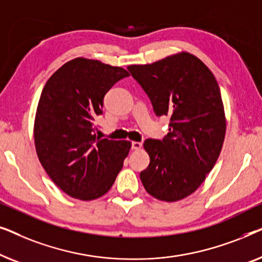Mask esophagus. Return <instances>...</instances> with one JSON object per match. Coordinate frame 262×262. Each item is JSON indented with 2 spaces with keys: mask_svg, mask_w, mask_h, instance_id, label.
<instances>
[{
  "mask_svg": "<svg viewBox=\"0 0 262 262\" xmlns=\"http://www.w3.org/2000/svg\"><path fill=\"white\" fill-rule=\"evenodd\" d=\"M132 149H134V150H139V149H141L142 148V142H132Z\"/></svg>",
  "mask_w": 262,
  "mask_h": 262,
  "instance_id": "obj_1",
  "label": "esophagus"
}]
</instances>
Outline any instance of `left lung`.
Masks as SVG:
<instances>
[{
  "label": "left lung",
  "instance_id": "left-lung-1",
  "mask_svg": "<svg viewBox=\"0 0 262 262\" xmlns=\"http://www.w3.org/2000/svg\"><path fill=\"white\" fill-rule=\"evenodd\" d=\"M127 69L156 116L170 117L166 137L143 145L150 163L141 171L142 184L154 198L178 202L203 184L221 154L227 121L220 87L209 68L188 52Z\"/></svg>",
  "mask_w": 262,
  "mask_h": 262
}]
</instances>
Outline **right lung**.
Masks as SVG:
<instances>
[{"mask_svg":"<svg viewBox=\"0 0 262 262\" xmlns=\"http://www.w3.org/2000/svg\"><path fill=\"white\" fill-rule=\"evenodd\" d=\"M127 76L120 67L78 57L60 67L42 89L35 150L51 180L73 198L87 202L106 194L123 168L131 143L96 137L95 119L106 93Z\"/></svg>","mask_w":262,"mask_h":262,"instance_id":"add662e5","label":"right lung"}]
</instances>
